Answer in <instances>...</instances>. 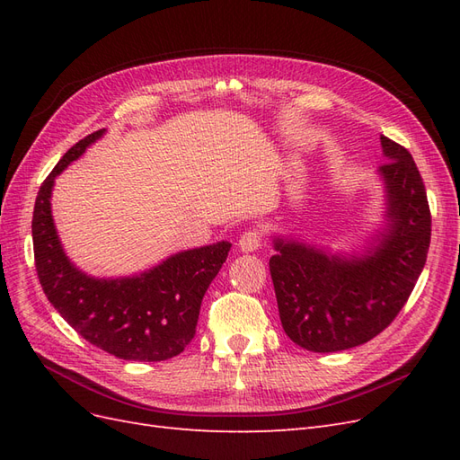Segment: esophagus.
<instances>
[{
	"mask_svg": "<svg viewBox=\"0 0 460 460\" xmlns=\"http://www.w3.org/2000/svg\"><path fill=\"white\" fill-rule=\"evenodd\" d=\"M261 243H262V234H261V230H257V228L243 232L240 242H238V245H240V249H242L243 253L257 252V249L261 247Z\"/></svg>",
	"mask_w": 460,
	"mask_h": 460,
	"instance_id": "1",
	"label": "esophagus"
}]
</instances>
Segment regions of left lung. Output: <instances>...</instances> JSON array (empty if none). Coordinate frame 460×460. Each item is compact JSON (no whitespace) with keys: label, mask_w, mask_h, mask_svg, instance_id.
<instances>
[{"label":"left lung","mask_w":460,"mask_h":460,"mask_svg":"<svg viewBox=\"0 0 460 460\" xmlns=\"http://www.w3.org/2000/svg\"><path fill=\"white\" fill-rule=\"evenodd\" d=\"M385 225L365 252L332 253L274 235L270 276L288 338L313 353L363 345L394 323L426 264L431 217L411 153L380 136Z\"/></svg>","instance_id":"1"}]
</instances>
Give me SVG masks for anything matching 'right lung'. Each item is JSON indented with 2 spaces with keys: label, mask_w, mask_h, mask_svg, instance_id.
<instances>
[{
  "label": "right lung",
  "mask_w": 460,
  "mask_h": 460,
  "mask_svg": "<svg viewBox=\"0 0 460 460\" xmlns=\"http://www.w3.org/2000/svg\"><path fill=\"white\" fill-rule=\"evenodd\" d=\"M105 134L68 149L41 184L32 217L34 261L41 289L82 338L124 360L172 358L196 336L201 301L232 243L217 242L166 257L134 276L95 278L66 257L51 215V191L68 164Z\"/></svg>",
  "instance_id": "obj_1"
}]
</instances>
